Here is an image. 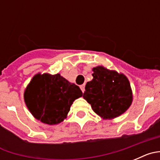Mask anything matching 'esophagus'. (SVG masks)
<instances>
[{"label":"esophagus","instance_id":"1","mask_svg":"<svg viewBox=\"0 0 160 160\" xmlns=\"http://www.w3.org/2000/svg\"><path fill=\"white\" fill-rule=\"evenodd\" d=\"M80 88H81L82 91V92L84 93V91H85V84L81 85V86H80Z\"/></svg>","mask_w":160,"mask_h":160}]
</instances>
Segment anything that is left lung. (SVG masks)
Segmentation results:
<instances>
[{
    "instance_id": "1",
    "label": "left lung",
    "mask_w": 160,
    "mask_h": 160,
    "mask_svg": "<svg viewBox=\"0 0 160 160\" xmlns=\"http://www.w3.org/2000/svg\"><path fill=\"white\" fill-rule=\"evenodd\" d=\"M93 79L85 87L84 99L104 119H111L123 114L133 99L128 78L103 66L93 68Z\"/></svg>"
}]
</instances>
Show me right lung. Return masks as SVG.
<instances>
[{"label": "right lung", "instance_id": "add662e5", "mask_svg": "<svg viewBox=\"0 0 160 160\" xmlns=\"http://www.w3.org/2000/svg\"><path fill=\"white\" fill-rule=\"evenodd\" d=\"M82 96L77 85L57 73H38L24 93V99L35 118L49 125L60 123L67 116L73 102Z\"/></svg>", "mask_w": 160, "mask_h": 160}]
</instances>
